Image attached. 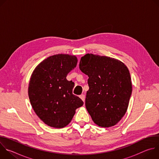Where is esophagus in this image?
<instances>
[{"label": "esophagus", "mask_w": 159, "mask_h": 159, "mask_svg": "<svg viewBox=\"0 0 159 159\" xmlns=\"http://www.w3.org/2000/svg\"><path fill=\"white\" fill-rule=\"evenodd\" d=\"M80 98L83 101V102H85V95H84V94H81V95L80 96Z\"/></svg>", "instance_id": "1"}]
</instances>
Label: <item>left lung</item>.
I'll return each mask as SVG.
<instances>
[{
    "mask_svg": "<svg viewBox=\"0 0 159 159\" xmlns=\"http://www.w3.org/2000/svg\"><path fill=\"white\" fill-rule=\"evenodd\" d=\"M79 69L89 77L85 107L93 121L101 127L115 126L125 115L131 95L127 66L115 58L87 53Z\"/></svg>",
    "mask_w": 159,
    "mask_h": 159,
    "instance_id": "obj_1",
    "label": "left lung"
}]
</instances>
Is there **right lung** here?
Wrapping results in <instances>:
<instances>
[{
  "instance_id": "add662e5",
  "label": "right lung",
  "mask_w": 159,
  "mask_h": 159,
  "mask_svg": "<svg viewBox=\"0 0 159 159\" xmlns=\"http://www.w3.org/2000/svg\"><path fill=\"white\" fill-rule=\"evenodd\" d=\"M77 63L74 55H55L41 61L31 75L28 87L31 104L37 116L51 127L69 125L76 109L84 104L72 94L74 83L66 79Z\"/></svg>"
}]
</instances>
